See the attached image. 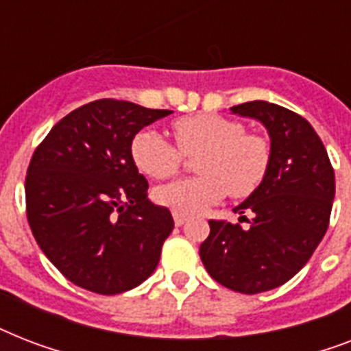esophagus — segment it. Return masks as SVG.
Masks as SVG:
<instances>
[{
	"label": "esophagus",
	"mask_w": 351,
	"mask_h": 351,
	"mask_svg": "<svg viewBox=\"0 0 351 351\" xmlns=\"http://www.w3.org/2000/svg\"><path fill=\"white\" fill-rule=\"evenodd\" d=\"M173 220H175V226H184L187 222V217L180 213H173Z\"/></svg>",
	"instance_id": "34e87169"
}]
</instances>
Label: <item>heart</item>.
<instances>
[{
	"label": "heart",
	"instance_id": "heart-1",
	"mask_svg": "<svg viewBox=\"0 0 351 351\" xmlns=\"http://www.w3.org/2000/svg\"><path fill=\"white\" fill-rule=\"evenodd\" d=\"M175 143L156 129H142L131 142V154L142 173L153 178L175 175L182 153L198 156L202 176L180 178L154 191L156 202L175 213L195 217L231 197L244 198L256 191L269 169L271 149L266 138L245 134L237 120L202 112L175 121Z\"/></svg>",
	"mask_w": 351,
	"mask_h": 351
}]
</instances>
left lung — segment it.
<instances>
[{
  "mask_svg": "<svg viewBox=\"0 0 351 351\" xmlns=\"http://www.w3.org/2000/svg\"><path fill=\"white\" fill-rule=\"evenodd\" d=\"M230 111L266 127L271 162L258 189L233 209L250 228L209 220L200 258L217 282L253 295L282 286L310 261L328 230L335 175L321 138L302 117L264 100Z\"/></svg>",
  "mask_w": 351,
  "mask_h": 351,
  "instance_id": "left-lung-1",
  "label": "left lung"
}]
</instances>
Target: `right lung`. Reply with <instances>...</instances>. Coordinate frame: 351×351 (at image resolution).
<instances>
[{
  "instance_id": "1",
  "label": "right lung",
  "mask_w": 351,
  "mask_h": 351,
  "mask_svg": "<svg viewBox=\"0 0 351 351\" xmlns=\"http://www.w3.org/2000/svg\"><path fill=\"white\" fill-rule=\"evenodd\" d=\"M173 111L96 100L60 120L40 143L25 178L27 219L45 256L80 288L132 289L153 275L175 222L149 202L131 142Z\"/></svg>"
}]
</instances>
